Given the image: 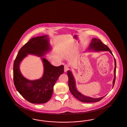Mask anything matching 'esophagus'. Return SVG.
Here are the masks:
<instances>
[{"instance_id":"esophagus-1","label":"esophagus","mask_w":127,"mask_h":127,"mask_svg":"<svg viewBox=\"0 0 127 127\" xmlns=\"http://www.w3.org/2000/svg\"><path fill=\"white\" fill-rule=\"evenodd\" d=\"M68 70H69V67L67 65H64V71L66 72Z\"/></svg>"}]
</instances>
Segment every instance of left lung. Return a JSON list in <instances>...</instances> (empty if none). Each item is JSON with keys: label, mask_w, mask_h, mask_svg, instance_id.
<instances>
[{"label": "left lung", "mask_w": 127, "mask_h": 127, "mask_svg": "<svg viewBox=\"0 0 127 127\" xmlns=\"http://www.w3.org/2000/svg\"><path fill=\"white\" fill-rule=\"evenodd\" d=\"M89 49H92L95 51H109V52L113 56L112 52L111 51L110 49L109 48V47L105 44H103L102 42H101L99 39H97L96 38H94L92 39V40L91 41V42L90 45ZM114 61H115V66L114 68V78L113 81V88L115 84V79H116V62L115 58H114ZM67 74L68 78V87H69V91L73 95V96H74L78 99H79V100H80V101L86 103L96 102L99 101L100 100L102 99L103 98L105 97V96H104L99 98H92L91 97H87L82 95L80 92H79L76 88L75 81L73 76L71 72L68 70L67 72Z\"/></svg>", "instance_id": "1"}]
</instances>
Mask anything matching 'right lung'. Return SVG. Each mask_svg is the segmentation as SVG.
Returning <instances> with one entry per match:
<instances>
[{
  "label": "right lung",
  "mask_w": 127,
  "mask_h": 127,
  "mask_svg": "<svg viewBox=\"0 0 127 127\" xmlns=\"http://www.w3.org/2000/svg\"><path fill=\"white\" fill-rule=\"evenodd\" d=\"M47 36L32 38L20 49L13 65V79L15 86L20 95L31 103L42 104L51 97L53 87L61 74L64 73V66H54L45 58H41L44 65L42 77L35 80L25 78L19 70L20 62L27 56L33 54L42 57L50 49Z\"/></svg>",
  "instance_id": "add662e5"
}]
</instances>
